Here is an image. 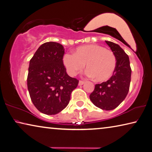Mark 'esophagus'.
I'll return each mask as SVG.
<instances>
[{
    "mask_svg": "<svg viewBox=\"0 0 152 152\" xmlns=\"http://www.w3.org/2000/svg\"><path fill=\"white\" fill-rule=\"evenodd\" d=\"M84 83H85V81H84L80 80L79 81V86H82V85H83Z\"/></svg>",
    "mask_w": 152,
    "mask_h": 152,
    "instance_id": "esophagus-1",
    "label": "esophagus"
}]
</instances>
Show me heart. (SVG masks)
<instances>
[{"label": "heart", "instance_id": "obj_1", "mask_svg": "<svg viewBox=\"0 0 152 152\" xmlns=\"http://www.w3.org/2000/svg\"><path fill=\"white\" fill-rule=\"evenodd\" d=\"M63 63L71 75L81 72L86 64L88 76L96 81L104 82L113 75L117 60L110 50L99 44H88L77 47L73 54H64Z\"/></svg>", "mask_w": 152, "mask_h": 152}]
</instances>
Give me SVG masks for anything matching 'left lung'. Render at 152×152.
Returning a JSON list of instances; mask_svg holds the SVG:
<instances>
[{"label":"left lung","mask_w":152,"mask_h":152,"mask_svg":"<svg viewBox=\"0 0 152 152\" xmlns=\"http://www.w3.org/2000/svg\"><path fill=\"white\" fill-rule=\"evenodd\" d=\"M106 42L116 57V70L108 81L96 84L89 98L98 108L111 110L118 107L127 95L130 87L131 69L129 56L125 52L114 42Z\"/></svg>","instance_id":"left-lung-1"}]
</instances>
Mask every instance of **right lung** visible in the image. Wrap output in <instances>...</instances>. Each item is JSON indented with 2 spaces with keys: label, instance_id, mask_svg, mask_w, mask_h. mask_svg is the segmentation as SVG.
<instances>
[{
  "label": "right lung",
  "instance_id": "obj_1",
  "mask_svg": "<svg viewBox=\"0 0 152 152\" xmlns=\"http://www.w3.org/2000/svg\"><path fill=\"white\" fill-rule=\"evenodd\" d=\"M64 49L57 42L39 47L29 62L27 89L34 105L42 113L53 115L65 108L79 80L67 75Z\"/></svg>",
  "mask_w": 152,
  "mask_h": 152
}]
</instances>
